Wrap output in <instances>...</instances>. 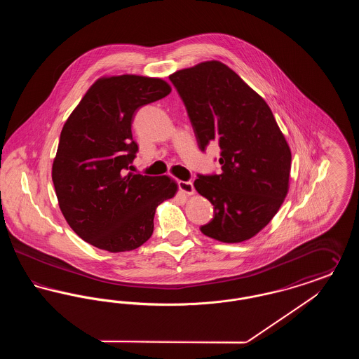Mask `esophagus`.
Returning a JSON list of instances; mask_svg holds the SVG:
<instances>
[{"label":"esophagus","instance_id":"1","mask_svg":"<svg viewBox=\"0 0 359 359\" xmlns=\"http://www.w3.org/2000/svg\"><path fill=\"white\" fill-rule=\"evenodd\" d=\"M177 186H179V189H180L182 192H184V194H187V195H192L194 191H195L194 184H192L191 182H183V180H180V182H177Z\"/></svg>","mask_w":359,"mask_h":359}]
</instances>
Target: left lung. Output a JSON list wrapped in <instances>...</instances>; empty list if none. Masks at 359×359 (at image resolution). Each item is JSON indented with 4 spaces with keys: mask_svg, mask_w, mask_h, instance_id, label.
<instances>
[{
    "mask_svg": "<svg viewBox=\"0 0 359 359\" xmlns=\"http://www.w3.org/2000/svg\"><path fill=\"white\" fill-rule=\"evenodd\" d=\"M186 106L199 149L221 148L219 175H198L194 186L214 205L201 231L234 243L255 237L288 192L290 149L266 102L226 65L205 62L170 76Z\"/></svg>",
    "mask_w": 359,
    "mask_h": 359,
    "instance_id": "8db88e82",
    "label": "left lung"
}]
</instances>
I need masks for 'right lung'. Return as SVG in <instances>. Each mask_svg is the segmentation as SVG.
<instances>
[{"label":"right lung","mask_w":359,"mask_h":359,"mask_svg":"<svg viewBox=\"0 0 359 359\" xmlns=\"http://www.w3.org/2000/svg\"><path fill=\"white\" fill-rule=\"evenodd\" d=\"M171 93L158 78H101L66 121L52 182L71 229L111 253L141 246L154 233L156 207L173 198L168 176L128 173L138 152L132 123L140 107Z\"/></svg>","instance_id":"obj_1"}]
</instances>
